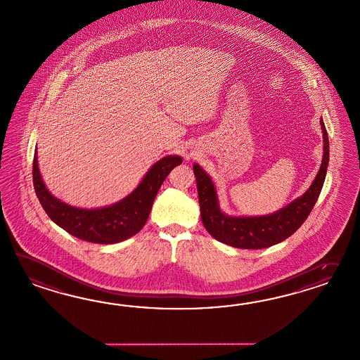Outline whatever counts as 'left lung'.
<instances>
[{
    "instance_id": "left-lung-1",
    "label": "left lung",
    "mask_w": 360,
    "mask_h": 360,
    "mask_svg": "<svg viewBox=\"0 0 360 360\" xmlns=\"http://www.w3.org/2000/svg\"><path fill=\"white\" fill-rule=\"evenodd\" d=\"M323 158L314 184L300 198L287 205L282 210L266 217L232 218L219 210L218 198L212 179L198 165H194L201 219L207 232L221 243L243 249H261L278 244L291 236L308 218L323 189L329 163V139L323 121Z\"/></svg>"
}]
</instances>
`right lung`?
<instances>
[{
	"mask_svg": "<svg viewBox=\"0 0 360 360\" xmlns=\"http://www.w3.org/2000/svg\"><path fill=\"white\" fill-rule=\"evenodd\" d=\"M181 162L183 159L175 155L160 159L127 198L108 207L94 210L73 207L48 192L39 172L37 153L32 163V181L43 209L57 226L84 241L113 244L129 239L142 230L160 185L171 169Z\"/></svg>",
	"mask_w": 360,
	"mask_h": 360,
	"instance_id": "right-lung-1",
	"label": "right lung"
}]
</instances>
